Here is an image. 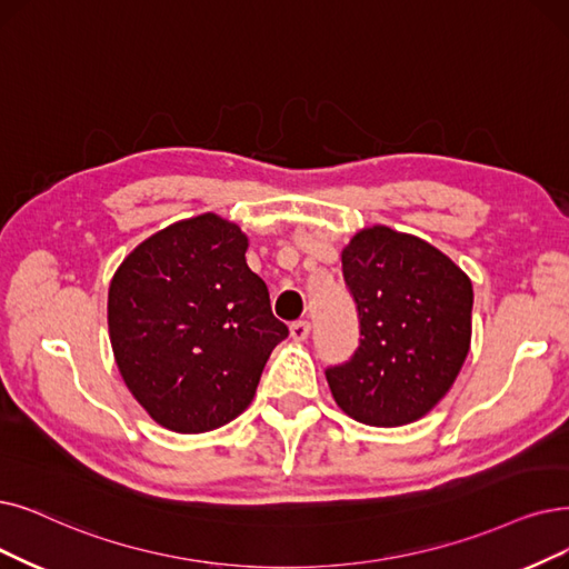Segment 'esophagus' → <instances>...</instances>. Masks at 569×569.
<instances>
[{
    "label": "esophagus",
    "instance_id": "esophagus-1",
    "mask_svg": "<svg viewBox=\"0 0 569 569\" xmlns=\"http://www.w3.org/2000/svg\"><path fill=\"white\" fill-rule=\"evenodd\" d=\"M289 333H291V338L293 340H306L308 336H310V322H306V320H299V322H293L291 327H289Z\"/></svg>",
    "mask_w": 569,
    "mask_h": 569
}]
</instances>
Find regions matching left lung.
<instances>
[{"mask_svg":"<svg viewBox=\"0 0 569 569\" xmlns=\"http://www.w3.org/2000/svg\"><path fill=\"white\" fill-rule=\"evenodd\" d=\"M359 312V348L327 369L333 401L371 427L427 416L452 388L471 346L473 289L441 249L371 226L340 252Z\"/></svg>","mask_w":569,"mask_h":569,"instance_id":"1","label":"left lung"}]
</instances>
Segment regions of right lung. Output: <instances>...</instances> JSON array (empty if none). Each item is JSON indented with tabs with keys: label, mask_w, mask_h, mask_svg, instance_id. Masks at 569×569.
<instances>
[{
	"label": "right lung",
	"mask_w": 569,
	"mask_h": 569,
	"mask_svg": "<svg viewBox=\"0 0 569 569\" xmlns=\"http://www.w3.org/2000/svg\"><path fill=\"white\" fill-rule=\"evenodd\" d=\"M240 226L206 212L140 242L109 284L107 325L130 395L166 429L202 435L252 403L289 329L249 270Z\"/></svg>",
	"instance_id": "1"
}]
</instances>
